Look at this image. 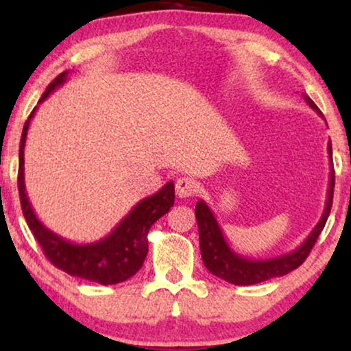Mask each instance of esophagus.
<instances>
[{
  "mask_svg": "<svg viewBox=\"0 0 351 351\" xmlns=\"http://www.w3.org/2000/svg\"><path fill=\"white\" fill-rule=\"evenodd\" d=\"M196 193V184L189 177H180L176 182V195L179 198H191Z\"/></svg>",
  "mask_w": 351,
  "mask_h": 351,
  "instance_id": "1",
  "label": "esophagus"
}]
</instances>
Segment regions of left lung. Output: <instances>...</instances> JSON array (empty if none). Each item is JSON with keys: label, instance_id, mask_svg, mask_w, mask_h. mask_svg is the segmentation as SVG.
<instances>
[{"label": "left lung", "instance_id": "obj_1", "mask_svg": "<svg viewBox=\"0 0 351 351\" xmlns=\"http://www.w3.org/2000/svg\"><path fill=\"white\" fill-rule=\"evenodd\" d=\"M305 102L315 110L316 113L321 114L319 108L316 107L313 100L308 95H304ZM323 117V114H321ZM328 153H329V162L332 165V147L330 142L328 143ZM332 196H334V166L330 167L329 172V186H328V198H326L324 213L321 215L319 222L316 227L311 230V233L306 237L304 243L294 251L282 254L280 257L273 258H263V261H256V258H249L244 256H239L230 247L227 239L223 237L222 228L215 220L213 210L203 199H199L195 206V215L196 222H198V232H199V247H201V257H203L204 267L215 275L220 280L232 282L237 286H249L257 285V282H263L271 278H278L287 273L295 270L315 246L316 239H318L319 233L323 232L326 220L329 217L330 208H332Z\"/></svg>", "mask_w": 351, "mask_h": 351}]
</instances>
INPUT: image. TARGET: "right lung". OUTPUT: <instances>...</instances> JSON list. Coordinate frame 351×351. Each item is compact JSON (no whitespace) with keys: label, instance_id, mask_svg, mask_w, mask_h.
<instances>
[{"label":"right lung","instance_id":"right-lung-1","mask_svg":"<svg viewBox=\"0 0 351 351\" xmlns=\"http://www.w3.org/2000/svg\"><path fill=\"white\" fill-rule=\"evenodd\" d=\"M69 71H64L47 86L41 95L40 104L46 100L66 81ZM36 108H33L25 121L19 150V196L28 227L33 237L41 244L43 252L57 268L69 273L70 276L99 282V285H118L136 275L143 265L148 252V232L158 219L162 217L174 206V182H167L155 195L147 196L134 206L131 213L112 230V233L88 244H76L62 238L46 227L36 217L25 190L23 177V148H25L27 131Z\"/></svg>","mask_w":351,"mask_h":351}]
</instances>
